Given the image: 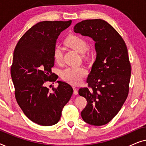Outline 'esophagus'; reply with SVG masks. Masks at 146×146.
Returning a JSON list of instances; mask_svg holds the SVG:
<instances>
[{"mask_svg":"<svg viewBox=\"0 0 146 146\" xmlns=\"http://www.w3.org/2000/svg\"><path fill=\"white\" fill-rule=\"evenodd\" d=\"M73 90H74V94L77 95L78 94V89L76 88L73 87Z\"/></svg>","mask_w":146,"mask_h":146,"instance_id":"obj_1","label":"esophagus"}]
</instances>
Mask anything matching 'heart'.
I'll use <instances>...</instances> for the list:
<instances>
[{"label":"heart","instance_id":"1","mask_svg":"<svg viewBox=\"0 0 146 146\" xmlns=\"http://www.w3.org/2000/svg\"><path fill=\"white\" fill-rule=\"evenodd\" d=\"M64 42L66 45L72 49L75 50L78 52L84 54V60L89 62L91 60L92 54L86 52L88 49L89 43L84 38L76 35H70L66 38ZM63 50L59 45H55L53 48V59L56 63H61L63 59ZM87 74V71L82 67H70L62 71L61 78L64 81L72 85L80 84Z\"/></svg>","mask_w":146,"mask_h":146}]
</instances>
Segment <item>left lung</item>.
Here are the masks:
<instances>
[{"label": "left lung", "mask_w": 146, "mask_h": 146, "mask_svg": "<svg viewBox=\"0 0 146 146\" xmlns=\"http://www.w3.org/2000/svg\"><path fill=\"white\" fill-rule=\"evenodd\" d=\"M74 31L96 42V58L87 79L88 87L78 91L87 100L82 117L90 125H105L118 113L128 95L131 64L127 46L119 33L104 20L82 21Z\"/></svg>", "instance_id": "8db88e82"}]
</instances>
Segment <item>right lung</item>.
<instances>
[{
  "label": "right lung",
  "instance_id": "add662e5",
  "mask_svg": "<svg viewBox=\"0 0 146 146\" xmlns=\"http://www.w3.org/2000/svg\"><path fill=\"white\" fill-rule=\"evenodd\" d=\"M68 21H42L36 24L21 38L14 51L11 74L15 98L24 113L37 124L50 126L58 122L62 111L73 89L57 81L53 92L45 86L58 78L52 72L54 64L53 48L60 34L71 25Z\"/></svg>",
  "mask_w": 146,
  "mask_h": 146
}]
</instances>
